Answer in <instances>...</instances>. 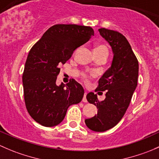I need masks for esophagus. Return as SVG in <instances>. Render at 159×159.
<instances>
[{"label":"esophagus","mask_w":159,"mask_h":159,"mask_svg":"<svg viewBox=\"0 0 159 159\" xmlns=\"http://www.w3.org/2000/svg\"><path fill=\"white\" fill-rule=\"evenodd\" d=\"M86 95H87V92H84V97H83V99H82V102H87V98H86Z\"/></svg>","instance_id":"obj_1"}]
</instances>
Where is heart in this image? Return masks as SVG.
<instances>
[{"label":"heart","mask_w":159,"mask_h":159,"mask_svg":"<svg viewBox=\"0 0 159 159\" xmlns=\"http://www.w3.org/2000/svg\"><path fill=\"white\" fill-rule=\"evenodd\" d=\"M94 54L95 55H98V54H105V55H108V49L105 44H97L94 48ZM95 75V73H92L90 75H86V74H84L83 75V78H84L85 81H89L90 78H92V77H94Z\"/></svg>","instance_id":"b5f03b06"}]
</instances>
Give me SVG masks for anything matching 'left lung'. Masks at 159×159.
Instances as JSON below:
<instances>
[{"instance_id": "8db88e82", "label": "left lung", "mask_w": 159, "mask_h": 159, "mask_svg": "<svg viewBox=\"0 0 159 159\" xmlns=\"http://www.w3.org/2000/svg\"><path fill=\"white\" fill-rule=\"evenodd\" d=\"M98 31L111 46L114 57L95 89L106 92L105 100L99 101L93 92L86 96L89 103L97 106L98 114L85 119V124L92 131H105L115 127L129 108L138 84L139 61L124 35L106 28Z\"/></svg>"}]
</instances>
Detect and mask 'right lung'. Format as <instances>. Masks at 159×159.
<instances>
[{"label":"right lung","mask_w":159,"mask_h":159,"mask_svg":"<svg viewBox=\"0 0 159 159\" xmlns=\"http://www.w3.org/2000/svg\"><path fill=\"white\" fill-rule=\"evenodd\" d=\"M94 30L89 26L55 25L30 50L22 75L25 106L31 118L45 127L60 124L70 105L82 100L84 91L75 79L56 85L61 64L74 51L89 41Z\"/></svg>","instance_id":"obj_1"}]
</instances>
